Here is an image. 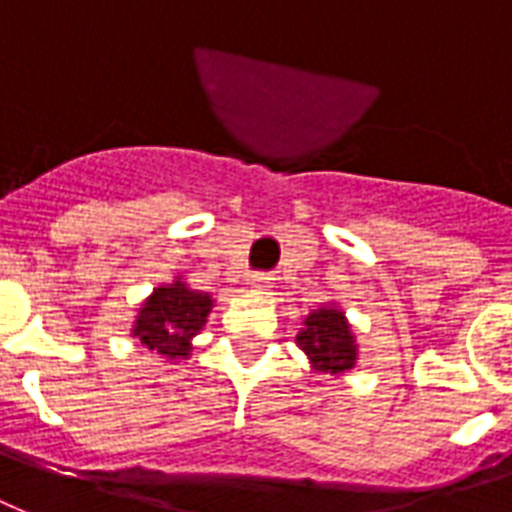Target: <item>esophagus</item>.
I'll return each mask as SVG.
<instances>
[{"label":"esophagus","mask_w":512,"mask_h":512,"mask_svg":"<svg viewBox=\"0 0 512 512\" xmlns=\"http://www.w3.org/2000/svg\"><path fill=\"white\" fill-rule=\"evenodd\" d=\"M248 286H251V291H256V294H267V291H270V275L256 272V275H251V280H248Z\"/></svg>","instance_id":"esophagus-1"}]
</instances>
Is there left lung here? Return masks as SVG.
Instances as JSON below:
<instances>
[{"label":"left lung","instance_id":"8db88e82","mask_svg":"<svg viewBox=\"0 0 512 512\" xmlns=\"http://www.w3.org/2000/svg\"><path fill=\"white\" fill-rule=\"evenodd\" d=\"M297 345L307 356V364L315 372H326V375H345L359 361L356 334L337 302H324L305 315Z\"/></svg>","mask_w":512,"mask_h":512}]
</instances>
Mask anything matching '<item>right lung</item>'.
I'll use <instances>...</instances> for the list:
<instances>
[{"label":"right lung","instance_id":"1","mask_svg":"<svg viewBox=\"0 0 512 512\" xmlns=\"http://www.w3.org/2000/svg\"><path fill=\"white\" fill-rule=\"evenodd\" d=\"M213 307V294L197 291L188 286L183 275H175L172 283L153 288L142 299L140 310L134 315L132 337L140 340L142 348L164 359V364H178L191 356L194 337L205 329Z\"/></svg>","mask_w":512,"mask_h":512}]
</instances>
